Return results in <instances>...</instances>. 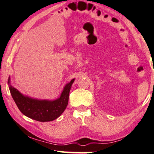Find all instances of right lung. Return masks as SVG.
<instances>
[{
  "mask_svg": "<svg viewBox=\"0 0 154 154\" xmlns=\"http://www.w3.org/2000/svg\"><path fill=\"white\" fill-rule=\"evenodd\" d=\"M75 79L67 83L63 88L60 97L54 100H38L23 95L11 85L10 77L8 84L11 96L19 110L25 116L32 119L45 122L56 119L65 110L68 104L69 91Z\"/></svg>",
  "mask_w": 154,
  "mask_h": 154,
  "instance_id": "1",
  "label": "right lung"
}]
</instances>
